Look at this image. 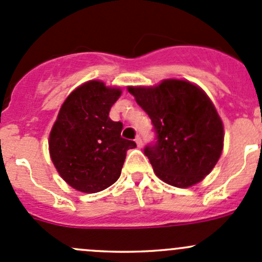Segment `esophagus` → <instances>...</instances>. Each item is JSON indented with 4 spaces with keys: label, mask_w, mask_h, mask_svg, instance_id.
<instances>
[{
    "label": "esophagus",
    "mask_w": 262,
    "mask_h": 262,
    "mask_svg": "<svg viewBox=\"0 0 262 262\" xmlns=\"http://www.w3.org/2000/svg\"><path fill=\"white\" fill-rule=\"evenodd\" d=\"M136 143H137V146H138L139 148L143 146V141H142L141 136H137V137H136Z\"/></svg>",
    "instance_id": "obj_1"
}]
</instances>
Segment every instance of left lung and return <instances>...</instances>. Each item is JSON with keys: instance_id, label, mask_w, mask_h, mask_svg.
Instances as JSON below:
<instances>
[{"instance_id": "left-lung-1", "label": "left lung", "mask_w": 262, "mask_h": 262, "mask_svg": "<svg viewBox=\"0 0 262 262\" xmlns=\"http://www.w3.org/2000/svg\"><path fill=\"white\" fill-rule=\"evenodd\" d=\"M153 124L156 142L144 148L156 175L176 187L202 181L223 149V123L205 92L191 82L165 80L128 87Z\"/></svg>"}]
</instances>
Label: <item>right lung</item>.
<instances>
[{"mask_svg":"<svg viewBox=\"0 0 262 262\" xmlns=\"http://www.w3.org/2000/svg\"><path fill=\"white\" fill-rule=\"evenodd\" d=\"M120 94L104 82L89 81L60 107L49 136L50 157L63 180L78 191L92 194L112 186L126 150L137 147L120 136L123 123L109 118Z\"/></svg>","mask_w":262,"mask_h":262,"instance_id":"1","label":"right lung"}]
</instances>
